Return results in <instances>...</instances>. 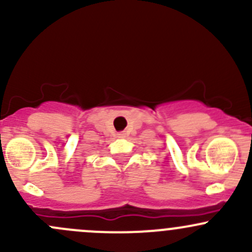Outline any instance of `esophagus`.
I'll return each mask as SVG.
<instances>
[{"label":"esophagus","instance_id":"esophagus-1","mask_svg":"<svg viewBox=\"0 0 252 252\" xmlns=\"http://www.w3.org/2000/svg\"><path fill=\"white\" fill-rule=\"evenodd\" d=\"M118 138H126V133H123V131H122V133H118Z\"/></svg>","mask_w":252,"mask_h":252}]
</instances>
